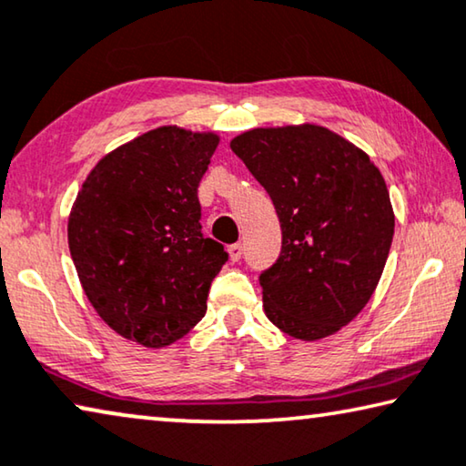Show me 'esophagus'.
Instances as JSON below:
<instances>
[{"instance_id": "1", "label": "esophagus", "mask_w": 466, "mask_h": 466, "mask_svg": "<svg viewBox=\"0 0 466 466\" xmlns=\"http://www.w3.org/2000/svg\"><path fill=\"white\" fill-rule=\"evenodd\" d=\"M227 252H228V258H231V262H239L241 254H243L241 243H233V246H228Z\"/></svg>"}]
</instances>
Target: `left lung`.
<instances>
[{"instance_id": "left-lung-1", "label": "left lung", "mask_w": 466, "mask_h": 466, "mask_svg": "<svg viewBox=\"0 0 466 466\" xmlns=\"http://www.w3.org/2000/svg\"><path fill=\"white\" fill-rule=\"evenodd\" d=\"M231 149L281 223V256L260 275L268 320L302 341L338 333L369 304L391 248L396 217L381 170L310 123L249 128Z\"/></svg>"}]
</instances>
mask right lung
<instances>
[{"label": "right lung", "instance_id": "1", "mask_svg": "<svg viewBox=\"0 0 466 466\" xmlns=\"http://www.w3.org/2000/svg\"><path fill=\"white\" fill-rule=\"evenodd\" d=\"M218 141L214 131L152 128L106 154L70 208L68 248L85 296L139 346L187 335L228 258L199 225L198 187Z\"/></svg>", "mask_w": 466, "mask_h": 466}]
</instances>
